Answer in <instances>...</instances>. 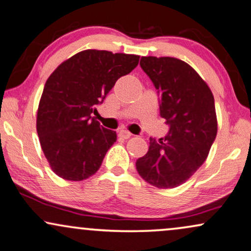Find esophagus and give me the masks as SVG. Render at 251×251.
<instances>
[{
  "instance_id": "1",
  "label": "esophagus",
  "mask_w": 251,
  "mask_h": 251,
  "mask_svg": "<svg viewBox=\"0 0 251 251\" xmlns=\"http://www.w3.org/2000/svg\"><path fill=\"white\" fill-rule=\"evenodd\" d=\"M118 135H119V138H122V139H128L132 136V133L126 131V129H122V131H119Z\"/></svg>"
}]
</instances>
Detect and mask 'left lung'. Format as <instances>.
Masks as SVG:
<instances>
[{
    "label": "left lung",
    "instance_id": "1",
    "mask_svg": "<svg viewBox=\"0 0 251 251\" xmlns=\"http://www.w3.org/2000/svg\"><path fill=\"white\" fill-rule=\"evenodd\" d=\"M141 68L160 94V115L170 126L164 139L151 138L136 170L158 189L185 183L205 162L218 131L214 97L189 63L170 56H142Z\"/></svg>",
    "mask_w": 251,
    "mask_h": 251
}]
</instances>
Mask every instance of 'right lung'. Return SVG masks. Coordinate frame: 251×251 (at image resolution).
Returning <instances> with one entry per match:
<instances>
[{
    "mask_svg": "<svg viewBox=\"0 0 251 251\" xmlns=\"http://www.w3.org/2000/svg\"><path fill=\"white\" fill-rule=\"evenodd\" d=\"M140 56L85 50L63 61L47 78L37 112V133L52 170L63 179L83 180L96 174L115 131L91 113L113 85L131 73Z\"/></svg>",
    "mask_w": 251,
    "mask_h": 251,
    "instance_id": "right-lung-1",
    "label": "right lung"
}]
</instances>
